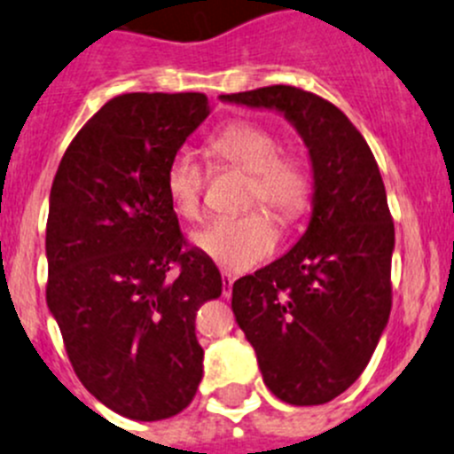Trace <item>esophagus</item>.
Returning <instances> with one entry per match:
<instances>
[{
    "label": "esophagus",
    "instance_id": "1",
    "mask_svg": "<svg viewBox=\"0 0 454 454\" xmlns=\"http://www.w3.org/2000/svg\"><path fill=\"white\" fill-rule=\"evenodd\" d=\"M232 282H235V278H232L231 273L222 275V294L226 295V298L232 294Z\"/></svg>",
    "mask_w": 454,
    "mask_h": 454
}]
</instances>
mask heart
I'll use <instances>...</instances> for the list:
<instances>
[{
	"label": "heart",
	"mask_w": 454,
	"mask_h": 454,
	"mask_svg": "<svg viewBox=\"0 0 454 454\" xmlns=\"http://www.w3.org/2000/svg\"><path fill=\"white\" fill-rule=\"evenodd\" d=\"M207 150L215 159L247 172V206L262 203L278 217L302 215L311 199V175L295 154H282L273 131L257 122L237 121L217 131ZM203 172L197 160L181 152L165 169V194L181 219L194 222L201 213ZM199 253L228 270H248L278 248V231L264 213L222 217L192 235Z\"/></svg>",
	"instance_id": "heart-1"
}]
</instances>
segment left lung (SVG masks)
<instances>
[{"instance_id":"left-lung-1","label":"left lung","mask_w":454,"mask_h":454,"mask_svg":"<svg viewBox=\"0 0 454 454\" xmlns=\"http://www.w3.org/2000/svg\"><path fill=\"white\" fill-rule=\"evenodd\" d=\"M285 116L309 150L311 217L291 251L232 285V313L266 387L291 405L345 392L392 309L394 223L374 154L349 118L289 84L219 96Z\"/></svg>"}]
</instances>
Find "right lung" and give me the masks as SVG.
<instances>
[{
	"label": "right lung",
	"instance_id": "add662e5",
	"mask_svg": "<svg viewBox=\"0 0 454 454\" xmlns=\"http://www.w3.org/2000/svg\"><path fill=\"white\" fill-rule=\"evenodd\" d=\"M210 114L203 93H125L67 147L46 222V304L80 383L134 421L188 408L203 374L194 313L222 295L188 248L165 169Z\"/></svg>",
	"mask_w": 454,
	"mask_h": 454
}]
</instances>
